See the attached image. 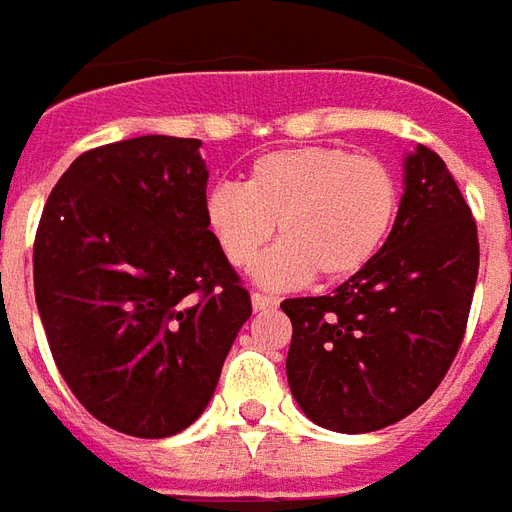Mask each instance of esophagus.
Here are the masks:
<instances>
[{"label":"esophagus","mask_w":512,"mask_h":512,"mask_svg":"<svg viewBox=\"0 0 512 512\" xmlns=\"http://www.w3.org/2000/svg\"><path fill=\"white\" fill-rule=\"evenodd\" d=\"M252 307L255 310H268V307H277V299L268 296V293H252Z\"/></svg>","instance_id":"34e87169"}]
</instances>
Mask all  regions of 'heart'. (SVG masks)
I'll use <instances>...</instances> for the list:
<instances>
[{"mask_svg":"<svg viewBox=\"0 0 512 512\" xmlns=\"http://www.w3.org/2000/svg\"><path fill=\"white\" fill-rule=\"evenodd\" d=\"M400 208L395 172L345 147H288L260 156L244 186L219 183L205 197V224L235 268H249L279 224L282 244L257 266L274 288L345 279L384 249Z\"/></svg>","mask_w":512,"mask_h":512,"instance_id":"heart-1","label":"heart"}]
</instances>
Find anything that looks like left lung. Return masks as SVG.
Returning <instances> with one entry per match:
<instances>
[{"label":"left lung","mask_w":512,"mask_h":512,"mask_svg":"<svg viewBox=\"0 0 512 512\" xmlns=\"http://www.w3.org/2000/svg\"><path fill=\"white\" fill-rule=\"evenodd\" d=\"M477 268L472 211L439 153L417 145L376 260L332 296L282 301L301 411L337 433L381 430L417 411L461 348Z\"/></svg>","instance_id":"1"}]
</instances>
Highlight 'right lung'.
Returning <instances> with one entry per match:
<instances>
[{"mask_svg": "<svg viewBox=\"0 0 512 512\" xmlns=\"http://www.w3.org/2000/svg\"><path fill=\"white\" fill-rule=\"evenodd\" d=\"M200 139L136 136L87 150L40 216L35 301L54 365L95 419L164 439L200 417L249 290L205 224Z\"/></svg>", "mask_w": 512, "mask_h": 512, "instance_id": "obj_1", "label": "right lung"}]
</instances>
